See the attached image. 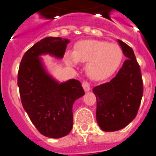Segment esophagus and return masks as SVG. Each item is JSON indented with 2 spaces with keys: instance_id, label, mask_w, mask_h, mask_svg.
<instances>
[{
  "instance_id": "1",
  "label": "esophagus",
  "mask_w": 156,
  "mask_h": 156,
  "mask_svg": "<svg viewBox=\"0 0 156 156\" xmlns=\"http://www.w3.org/2000/svg\"><path fill=\"white\" fill-rule=\"evenodd\" d=\"M82 87H83V89H84V90L86 91V92L90 91V86L87 82H83V83H82Z\"/></svg>"
}]
</instances>
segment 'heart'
<instances>
[{
  "mask_svg": "<svg viewBox=\"0 0 156 156\" xmlns=\"http://www.w3.org/2000/svg\"><path fill=\"white\" fill-rule=\"evenodd\" d=\"M123 51L120 46L103 40H82L67 53L66 62L70 66L86 63V72L93 80H104L117 70L122 62Z\"/></svg>",
  "mask_w": 156,
  "mask_h": 156,
  "instance_id": "b5f03b06",
  "label": "heart"
}]
</instances>
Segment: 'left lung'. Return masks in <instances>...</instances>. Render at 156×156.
<instances>
[{
	"label": "left lung",
	"mask_w": 156,
	"mask_h": 156,
	"mask_svg": "<svg viewBox=\"0 0 156 156\" xmlns=\"http://www.w3.org/2000/svg\"><path fill=\"white\" fill-rule=\"evenodd\" d=\"M117 41L128 59L110 82L93 90L97 98V121L105 132L120 130L133 120L144 90L140 68L133 50L121 40Z\"/></svg>",
	"instance_id": "8db88e82"
}]
</instances>
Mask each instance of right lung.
<instances>
[{"instance_id": "right-lung-1", "label": "right lung", "mask_w": 156, "mask_h": 156, "mask_svg": "<svg viewBox=\"0 0 156 156\" xmlns=\"http://www.w3.org/2000/svg\"><path fill=\"white\" fill-rule=\"evenodd\" d=\"M70 40L46 37L23 55L20 64L17 85L22 105L38 131L47 137L61 138L73 128L74 102L85 94L76 79L59 82L47 71L43 55L63 58Z\"/></svg>"}]
</instances>
